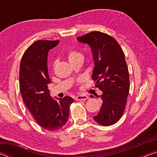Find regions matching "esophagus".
Returning a JSON list of instances; mask_svg holds the SVG:
<instances>
[{
	"label": "esophagus",
	"instance_id": "1",
	"mask_svg": "<svg viewBox=\"0 0 157 157\" xmlns=\"http://www.w3.org/2000/svg\"><path fill=\"white\" fill-rule=\"evenodd\" d=\"M89 98L88 95H79L76 97V100H86Z\"/></svg>",
	"mask_w": 157,
	"mask_h": 157
}]
</instances>
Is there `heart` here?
<instances>
[{
  "instance_id": "obj_1",
  "label": "heart",
  "mask_w": 157,
  "mask_h": 157,
  "mask_svg": "<svg viewBox=\"0 0 157 157\" xmlns=\"http://www.w3.org/2000/svg\"><path fill=\"white\" fill-rule=\"evenodd\" d=\"M79 59H83V55L80 52L75 51V50H71V51L68 52V59L69 62H73V61H75Z\"/></svg>"
}]
</instances>
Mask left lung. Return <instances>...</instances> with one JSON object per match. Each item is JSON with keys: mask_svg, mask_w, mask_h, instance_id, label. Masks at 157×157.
I'll list each match as a JSON object with an SVG mask.
<instances>
[{"mask_svg": "<svg viewBox=\"0 0 157 157\" xmlns=\"http://www.w3.org/2000/svg\"><path fill=\"white\" fill-rule=\"evenodd\" d=\"M77 39L91 47L94 62L92 79L102 91V107L94 119L103 126L115 124L124 113L129 91L128 68L123 50L113 37L101 32H91Z\"/></svg>", "mask_w": 157, "mask_h": 157, "instance_id": "8db88e82", "label": "left lung"}]
</instances>
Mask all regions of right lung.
Wrapping results in <instances>:
<instances>
[{"mask_svg":"<svg viewBox=\"0 0 157 157\" xmlns=\"http://www.w3.org/2000/svg\"><path fill=\"white\" fill-rule=\"evenodd\" d=\"M59 40L36 41L25 50L20 64L19 85L23 100L34 120L44 129L55 131L67 123L72 98L53 99L48 84V54Z\"/></svg>","mask_w":157,"mask_h":157,"instance_id":"right-lung-1","label":"right lung"}]
</instances>
